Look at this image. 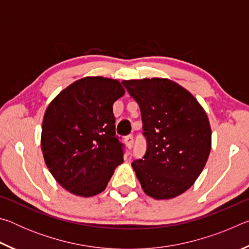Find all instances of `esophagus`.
Returning <instances> with one entry per match:
<instances>
[{
	"label": "esophagus",
	"mask_w": 249,
	"mask_h": 249,
	"mask_svg": "<svg viewBox=\"0 0 249 249\" xmlns=\"http://www.w3.org/2000/svg\"><path fill=\"white\" fill-rule=\"evenodd\" d=\"M125 144L127 146L128 149H132L133 144H134V138L132 135H128V136L125 137Z\"/></svg>",
	"instance_id": "1"
}]
</instances>
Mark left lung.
Here are the masks:
<instances>
[{
	"instance_id": "8db88e82",
	"label": "left lung",
	"mask_w": 249,
	"mask_h": 249,
	"mask_svg": "<svg viewBox=\"0 0 249 249\" xmlns=\"http://www.w3.org/2000/svg\"><path fill=\"white\" fill-rule=\"evenodd\" d=\"M140 105L144 157L132 167L146 195L172 199L187 191L203 170L211 151V127L190 92L169 79L124 80Z\"/></svg>"
}]
</instances>
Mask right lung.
<instances>
[{"mask_svg":"<svg viewBox=\"0 0 249 249\" xmlns=\"http://www.w3.org/2000/svg\"><path fill=\"white\" fill-rule=\"evenodd\" d=\"M117 80L86 77L62 90L45 112L41 150L49 171L66 190L93 196L105 190L124 161L113 104L124 94Z\"/></svg>","mask_w":249,"mask_h":249,"instance_id":"obj_1","label":"right lung"}]
</instances>
